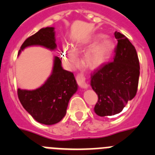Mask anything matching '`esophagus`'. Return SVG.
<instances>
[{
  "instance_id": "esophagus-1",
  "label": "esophagus",
  "mask_w": 155,
  "mask_h": 155,
  "mask_svg": "<svg viewBox=\"0 0 155 155\" xmlns=\"http://www.w3.org/2000/svg\"><path fill=\"white\" fill-rule=\"evenodd\" d=\"M76 79L77 83L79 84V86H80L82 88H85L86 89V88L88 87L87 83H86V77H85V76L83 73H79V74H77Z\"/></svg>"
}]
</instances>
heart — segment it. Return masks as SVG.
Segmentation results:
<instances>
[{
	"instance_id": "b5f03b06",
	"label": "heart",
	"mask_w": 155,
	"mask_h": 155,
	"mask_svg": "<svg viewBox=\"0 0 155 155\" xmlns=\"http://www.w3.org/2000/svg\"><path fill=\"white\" fill-rule=\"evenodd\" d=\"M104 35H99L95 38L92 45L96 44L89 48L83 56V62L87 67L90 69H97L105 64L108 61L114 49V44L110 39H103L98 42ZM98 41V43L97 42ZM79 48H72L70 46L64 48V57L65 61L71 66H76L78 64L77 52Z\"/></svg>"
}]
</instances>
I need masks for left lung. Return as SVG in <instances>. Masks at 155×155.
Listing matches in <instances>:
<instances>
[{
	"label": "left lung",
	"mask_w": 155,
	"mask_h": 155,
	"mask_svg": "<svg viewBox=\"0 0 155 155\" xmlns=\"http://www.w3.org/2000/svg\"><path fill=\"white\" fill-rule=\"evenodd\" d=\"M117 45L113 62L95 69L91 75L92 89L98 95L94 107L100 117L119 114L136 96L140 64L134 46L127 38L116 31Z\"/></svg>",
	"instance_id": "obj_1"
}]
</instances>
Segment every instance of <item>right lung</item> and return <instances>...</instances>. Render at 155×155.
Here are the masks:
<instances>
[{
	"mask_svg": "<svg viewBox=\"0 0 155 155\" xmlns=\"http://www.w3.org/2000/svg\"><path fill=\"white\" fill-rule=\"evenodd\" d=\"M31 45H41L49 49L56 48L54 28L40 29L24 41L19 53ZM60 58L55 56L52 73L40 88L35 90L18 89L21 104L38 122L46 125L58 123L66 114L68 104L77 90L74 75L62 69Z\"/></svg>",
	"mask_w": 155,
	"mask_h": 155,
	"instance_id": "right-lung-1",
	"label": "right lung"
}]
</instances>
